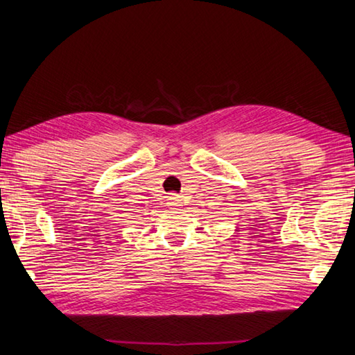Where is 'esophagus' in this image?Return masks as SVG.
Segmentation results:
<instances>
[{
  "mask_svg": "<svg viewBox=\"0 0 355 355\" xmlns=\"http://www.w3.org/2000/svg\"><path fill=\"white\" fill-rule=\"evenodd\" d=\"M180 203V197L177 194H169V205L177 206Z\"/></svg>",
  "mask_w": 355,
  "mask_h": 355,
  "instance_id": "1",
  "label": "esophagus"
}]
</instances>
